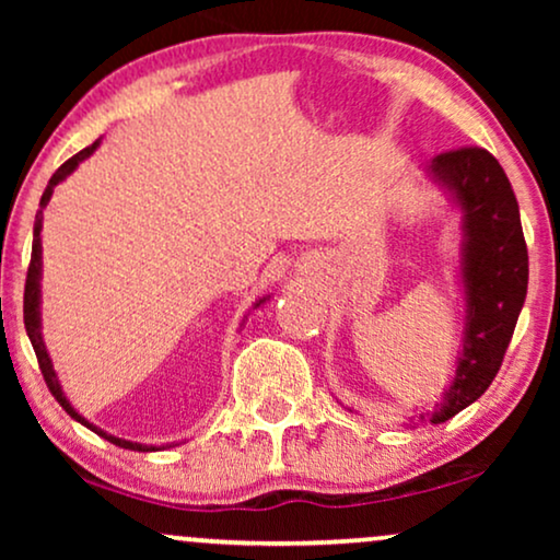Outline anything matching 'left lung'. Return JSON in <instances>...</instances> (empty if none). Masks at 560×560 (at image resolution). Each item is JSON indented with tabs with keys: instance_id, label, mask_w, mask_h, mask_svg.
I'll use <instances>...</instances> for the list:
<instances>
[{
	"instance_id": "left-lung-1",
	"label": "left lung",
	"mask_w": 560,
	"mask_h": 560,
	"mask_svg": "<svg viewBox=\"0 0 560 560\" xmlns=\"http://www.w3.org/2000/svg\"><path fill=\"white\" fill-rule=\"evenodd\" d=\"M435 180L454 190L464 213L466 336L456 380L431 423L454 418L479 400L500 372L527 293V244L517 198L485 148H458L433 158Z\"/></svg>"
}]
</instances>
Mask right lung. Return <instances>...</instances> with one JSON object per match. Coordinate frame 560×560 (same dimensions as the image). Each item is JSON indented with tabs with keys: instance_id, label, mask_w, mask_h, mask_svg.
<instances>
[{
	"instance_id": "add662e5",
	"label": "right lung",
	"mask_w": 560,
	"mask_h": 560,
	"mask_svg": "<svg viewBox=\"0 0 560 560\" xmlns=\"http://www.w3.org/2000/svg\"><path fill=\"white\" fill-rule=\"evenodd\" d=\"M98 148V142L89 144V148H83L81 152H75L73 158H68L63 165L58 167L56 173H52V178L48 180V188L43 190V198H40V209H45L50 201L52 196V188L58 186L60 180L66 178L68 173L75 171V165L81 163V160H86L91 152H94ZM40 229H43V211H37L35 217V234H33V255H30V267H27V280H25V305H22V311H25V328H27V336L30 341H33V349H35V357H37V364H40V372H43V380L45 385H48V389L52 393V397L60 402V408H63L68 416H71L73 420H79V423H83L86 428H91V431L102 435V439H106L109 443H114V446H121V448H129V451H155L152 446H142V443H132V441H121V439H114V435L98 431L96 425H91L86 418H81L79 412H75L71 408V402L66 400L63 389H60L58 385V377L56 372H52V364H50V357L48 351H45V343H43V336H40ZM262 303V301H259Z\"/></svg>"
}]
</instances>
